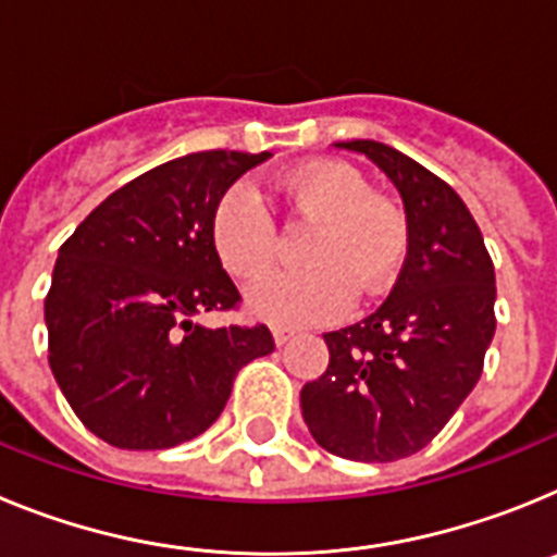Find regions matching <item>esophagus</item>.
<instances>
[{"label":"esophagus","instance_id":"34e87169","mask_svg":"<svg viewBox=\"0 0 557 557\" xmlns=\"http://www.w3.org/2000/svg\"><path fill=\"white\" fill-rule=\"evenodd\" d=\"M289 337H295V329H287V326H273V339L275 346H284Z\"/></svg>","mask_w":557,"mask_h":557}]
</instances>
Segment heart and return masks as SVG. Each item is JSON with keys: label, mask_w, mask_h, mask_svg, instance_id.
Listing matches in <instances>:
<instances>
[{"label": "heart", "mask_w": 557, "mask_h": 557, "mask_svg": "<svg viewBox=\"0 0 557 557\" xmlns=\"http://www.w3.org/2000/svg\"><path fill=\"white\" fill-rule=\"evenodd\" d=\"M273 195L293 214L314 220L304 262L256 278L245 304L270 323H321L346 312L354 293L376 295L391 284L407 253V223L368 181L339 161H309L273 181ZM211 243L236 278H253L273 264L278 236L262 195L236 184L211 220Z\"/></svg>", "instance_id": "1"}]
</instances>
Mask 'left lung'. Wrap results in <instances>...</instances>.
<instances>
[{"mask_svg": "<svg viewBox=\"0 0 557 557\" xmlns=\"http://www.w3.org/2000/svg\"><path fill=\"white\" fill-rule=\"evenodd\" d=\"M385 172L405 200L407 259L366 321L323 334L329 368L301 391L318 444L393 462L424 449L474 391L496 329V275L471 211L426 166L382 141H337Z\"/></svg>", "mask_w": 557, "mask_h": 557, "instance_id": "left-lung-1", "label": "left lung"}]
</instances>
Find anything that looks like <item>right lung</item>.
Returning <instances> with one entry per match:
<instances>
[{"label":"right lung","instance_id":"obj_1","mask_svg":"<svg viewBox=\"0 0 557 557\" xmlns=\"http://www.w3.org/2000/svg\"><path fill=\"white\" fill-rule=\"evenodd\" d=\"M270 152L206 150L108 195L58 250L44 301L49 368L86 430L116 449H170L223 412L234 376L275 348L268 326L206 329L239 304L211 220Z\"/></svg>","mask_w":557,"mask_h":557}]
</instances>
